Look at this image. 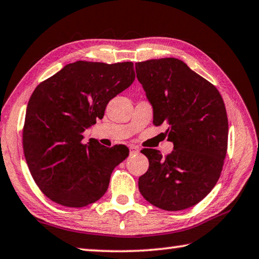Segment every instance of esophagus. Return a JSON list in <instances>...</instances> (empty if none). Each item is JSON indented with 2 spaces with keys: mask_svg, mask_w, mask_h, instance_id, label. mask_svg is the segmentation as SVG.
I'll return each mask as SVG.
<instances>
[{
  "mask_svg": "<svg viewBox=\"0 0 259 259\" xmlns=\"http://www.w3.org/2000/svg\"><path fill=\"white\" fill-rule=\"evenodd\" d=\"M129 150H130V154H136V153L139 152V148L137 146H134V145L129 146Z\"/></svg>",
  "mask_w": 259,
  "mask_h": 259,
  "instance_id": "obj_1",
  "label": "esophagus"
}]
</instances>
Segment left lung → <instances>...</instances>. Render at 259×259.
Instances as JSON below:
<instances>
[{
    "label": "left lung",
    "mask_w": 259,
    "mask_h": 259,
    "mask_svg": "<svg viewBox=\"0 0 259 259\" xmlns=\"http://www.w3.org/2000/svg\"><path fill=\"white\" fill-rule=\"evenodd\" d=\"M136 73L153 106V124L168 126L174 151H142L150 162L139 177L142 195L155 207L178 211L199 203L218 182L227 152L229 121L212 83L176 58L136 63Z\"/></svg>",
    "instance_id": "1"
}]
</instances>
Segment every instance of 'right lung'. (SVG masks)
Instances as JSON below:
<instances>
[{"instance_id":"right-lung-1","label":"right lung","mask_w":259,"mask_h":259,"mask_svg":"<svg viewBox=\"0 0 259 259\" xmlns=\"http://www.w3.org/2000/svg\"><path fill=\"white\" fill-rule=\"evenodd\" d=\"M134 63L78 60L41 82L30 96L23 148L34 182L47 198L71 208L96 202L112 171L126 159L125 146L105 147L82 133L103 119L109 100L131 85Z\"/></svg>"}]
</instances>
